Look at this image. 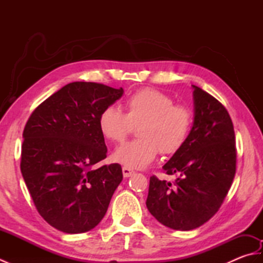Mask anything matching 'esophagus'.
<instances>
[{"mask_svg":"<svg viewBox=\"0 0 263 263\" xmlns=\"http://www.w3.org/2000/svg\"><path fill=\"white\" fill-rule=\"evenodd\" d=\"M122 171H123V176L124 177H130L131 175L135 174V171L128 168V167H125V166L122 167Z\"/></svg>","mask_w":263,"mask_h":263,"instance_id":"obj_1","label":"esophagus"}]
</instances>
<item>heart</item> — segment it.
I'll return each mask as SVG.
<instances>
[{
	"label": "heart",
	"instance_id": "heart-1",
	"mask_svg": "<svg viewBox=\"0 0 263 263\" xmlns=\"http://www.w3.org/2000/svg\"><path fill=\"white\" fill-rule=\"evenodd\" d=\"M125 114L113 106L102 110L98 127L105 139L124 141L138 128L139 140L126 142L115 150L114 159L128 168H144L160 152L173 155L180 150L191 132L194 115L186 105L175 104L168 95L156 89H141L124 102Z\"/></svg>",
	"mask_w": 263,
	"mask_h": 263
}]
</instances>
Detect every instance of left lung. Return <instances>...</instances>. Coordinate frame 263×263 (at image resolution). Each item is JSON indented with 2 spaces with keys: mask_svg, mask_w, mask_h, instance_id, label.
Instances as JSON below:
<instances>
[{
  "mask_svg": "<svg viewBox=\"0 0 263 263\" xmlns=\"http://www.w3.org/2000/svg\"><path fill=\"white\" fill-rule=\"evenodd\" d=\"M194 122L186 142L163 166L174 183L150 177L147 208L160 224L191 231L219 210L236 172L235 133L225 106L193 86Z\"/></svg>",
  "mask_w": 263,
  "mask_h": 263,
  "instance_id": "8db88e82",
  "label": "left lung"
}]
</instances>
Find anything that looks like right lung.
<instances>
[{"label":"right lung","instance_id":"obj_1","mask_svg":"<svg viewBox=\"0 0 263 263\" xmlns=\"http://www.w3.org/2000/svg\"><path fill=\"white\" fill-rule=\"evenodd\" d=\"M123 95L97 82H72L38 105L24 128L20 168L37 211L68 234L96 227L123 180L98 127L102 110Z\"/></svg>","mask_w":263,"mask_h":263}]
</instances>
